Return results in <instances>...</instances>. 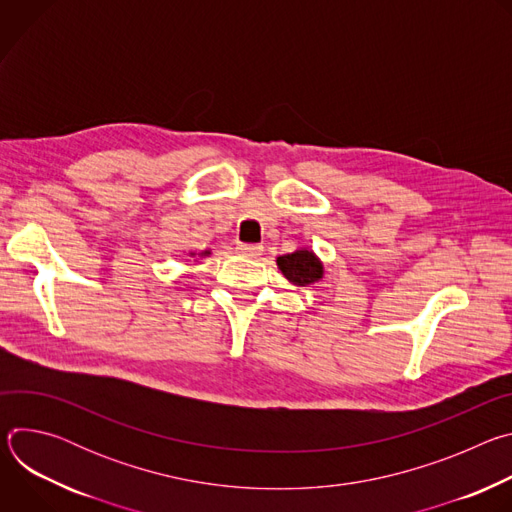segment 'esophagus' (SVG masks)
I'll list each match as a JSON object with an SVG mask.
<instances>
[{
  "mask_svg": "<svg viewBox=\"0 0 512 512\" xmlns=\"http://www.w3.org/2000/svg\"><path fill=\"white\" fill-rule=\"evenodd\" d=\"M237 251L245 257H259L263 253V245H257V243H239Z\"/></svg>",
  "mask_w": 512,
  "mask_h": 512,
  "instance_id": "obj_1",
  "label": "esophagus"
}]
</instances>
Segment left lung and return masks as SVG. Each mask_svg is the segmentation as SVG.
<instances>
[{
  "mask_svg": "<svg viewBox=\"0 0 512 512\" xmlns=\"http://www.w3.org/2000/svg\"><path fill=\"white\" fill-rule=\"evenodd\" d=\"M277 267L291 283L296 285H310L324 275V267L320 259L308 249H300V251L277 257Z\"/></svg>",
  "mask_w": 512,
  "mask_h": 512,
  "instance_id": "left-lung-1",
  "label": "left lung"
}]
</instances>
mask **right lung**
Wrapping results in <instances>:
<instances>
[{
	"mask_svg": "<svg viewBox=\"0 0 512 512\" xmlns=\"http://www.w3.org/2000/svg\"><path fill=\"white\" fill-rule=\"evenodd\" d=\"M204 255H208V251H204Z\"/></svg>",
	"mask_w": 512,
	"mask_h": 512,
	"instance_id": "right-lung-1",
	"label": "right lung"
}]
</instances>
